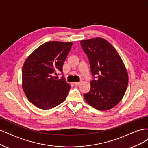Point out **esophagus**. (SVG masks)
<instances>
[{"instance_id": "esophagus-1", "label": "esophagus", "mask_w": 148, "mask_h": 148, "mask_svg": "<svg viewBox=\"0 0 148 148\" xmlns=\"http://www.w3.org/2000/svg\"><path fill=\"white\" fill-rule=\"evenodd\" d=\"M80 83H81V82H75L74 84L75 85V86H78L79 84H80Z\"/></svg>"}]
</instances>
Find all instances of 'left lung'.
Here are the masks:
<instances>
[{"instance_id": "left-lung-1", "label": "left lung", "mask_w": 148, "mask_h": 148, "mask_svg": "<svg viewBox=\"0 0 148 148\" xmlns=\"http://www.w3.org/2000/svg\"><path fill=\"white\" fill-rule=\"evenodd\" d=\"M88 57L92 76L91 89L84 94L88 104L99 110L112 109L122 99L128 83V75L123 60L107 40L95 38L80 41Z\"/></svg>"}]
</instances>
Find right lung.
<instances>
[{"mask_svg": "<svg viewBox=\"0 0 148 148\" xmlns=\"http://www.w3.org/2000/svg\"><path fill=\"white\" fill-rule=\"evenodd\" d=\"M72 44L47 42L26 58L22 69V88L29 101L38 108L51 109L66 99L70 85L63 78L57 79L54 75L62 71Z\"/></svg>", "mask_w": 148, "mask_h": 148, "instance_id": "add662e5", "label": "right lung"}]
</instances>
